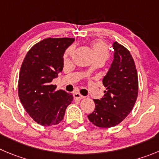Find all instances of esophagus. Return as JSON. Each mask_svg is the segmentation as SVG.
Listing matches in <instances>:
<instances>
[{
    "instance_id": "1",
    "label": "esophagus",
    "mask_w": 159,
    "mask_h": 159,
    "mask_svg": "<svg viewBox=\"0 0 159 159\" xmlns=\"http://www.w3.org/2000/svg\"><path fill=\"white\" fill-rule=\"evenodd\" d=\"M74 97L75 99H84V96H83L82 95L80 94L79 93H74Z\"/></svg>"
}]
</instances>
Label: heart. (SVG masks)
I'll return each mask as SVG.
<instances>
[{"label": "heart", "mask_w": 159, "mask_h": 159, "mask_svg": "<svg viewBox=\"0 0 159 159\" xmlns=\"http://www.w3.org/2000/svg\"><path fill=\"white\" fill-rule=\"evenodd\" d=\"M92 48H93V53H94L95 59H96V58H103V59H106L108 57L109 50H108L107 45L106 44V43L103 42V41H93L92 43ZM73 52H74V48L73 47H70V48H68L66 50V52L64 53V56H63V58H64L65 60L69 59V58L72 55Z\"/></svg>", "instance_id": "heart-1"}]
</instances>
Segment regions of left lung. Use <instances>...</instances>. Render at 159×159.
<instances>
[{
    "label": "left lung",
    "instance_id": "8db88e82",
    "mask_svg": "<svg viewBox=\"0 0 159 159\" xmlns=\"http://www.w3.org/2000/svg\"><path fill=\"white\" fill-rule=\"evenodd\" d=\"M115 58L103 79L106 88L100 100H93L95 110L88 115L96 126L111 128L121 123L131 112L138 96V76L129 51L121 44H113Z\"/></svg>",
    "mask_w": 159,
    "mask_h": 159
}]
</instances>
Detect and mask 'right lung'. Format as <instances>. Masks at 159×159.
<instances>
[{"instance_id": "add662e5", "label": "right lung", "mask_w": 159, "mask_h": 159, "mask_svg": "<svg viewBox=\"0 0 159 159\" xmlns=\"http://www.w3.org/2000/svg\"><path fill=\"white\" fill-rule=\"evenodd\" d=\"M75 38H45L28 51L19 71L18 93L28 115L43 126L63 119L73 95L56 90L52 81L63 70V54Z\"/></svg>"}]
</instances>
